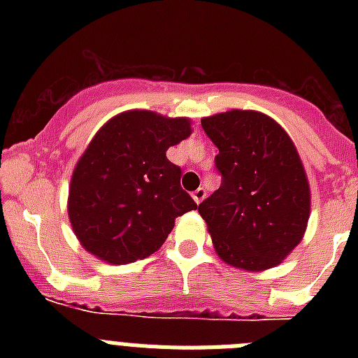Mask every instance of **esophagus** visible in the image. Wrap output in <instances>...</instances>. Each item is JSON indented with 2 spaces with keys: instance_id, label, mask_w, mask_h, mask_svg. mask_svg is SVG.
<instances>
[{
  "instance_id": "34e87169",
  "label": "esophagus",
  "mask_w": 358,
  "mask_h": 358,
  "mask_svg": "<svg viewBox=\"0 0 358 358\" xmlns=\"http://www.w3.org/2000/svg\"><path fill=\"white\" fill-rule=\"evenodd\" d=\"M192 197H194V201L199 204V202H202V199L206 197V189H204V188H197L194 192V194H192Z\"/></svg>"
}]
</instances>
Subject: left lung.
<instances>
[{"mask_svg":"<svg viewBox=\"0 0 358 358\" xmlns=\"http://www.w3.org/2000/svg\"><path fill=\"white\" fill-rule=\"evenodd\" d=\"M218 154L220 188L199 204L213 248L227 265L265 271L285 260L305 235L310 186L296 145L258 110L202 118Z\"/></svg>","mask_w":358,"mask_h":358,"instance_id":"1","label":"left lung"}]
</instances>
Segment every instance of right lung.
Listing matches in <instances>:
<instances>
[{
	"label": "right lung",
	"instance_id": "add662e5",
	"mask_svg": "<svg viewBox=\"0 0 358 358\" xmlns=\"http://www.w3.org/2000/svg\"><path fill=\"white\" fill-rule=\"evenodd\" d=\"M192 134L188 118L125 110L94 134L73 170L68 215L82 248L113 265L156 252L176 218L197 204L166 150Z\"/></svg>",
	"mask_w": 358,
	"mask_h": 358
}]
</instances>
